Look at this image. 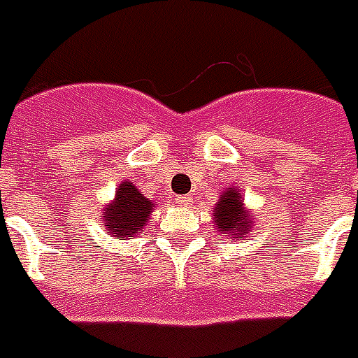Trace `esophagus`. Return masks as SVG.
Wrapping results in <instances>:
<instances>
[{"label": "esophagus", "mask_w": 358, "mask_h": 358, "mask_svg": "<svg viewBox=\"0 0 358 358\" xmlns=\"http://www.w3.org/2000/svg\"><path fill=\"white\" fill-rule=\"evenodd\" d=\"M175 202H177V206H181V208H189V206H191V202H192V200L189 199V196H177V199H175Z\"/></svg>", "instance_id": "1"}]
</instances>
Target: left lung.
I'll return each mask as SVG.
<instances>
[{
    "label": "left lung",
    "instance_id": "left-lung-1",
    "mask_svg": "<svg viewBox=\"0 0 358 358\" xmlns=\"http://www.w3.org/2000/svg\"><path fill=\"white\" fill-rule=\"evenodd\" d=\"M214 227L222 235H227L231 241L245 239L255 227V217L245 206V200L237 187H227L215 202L214 210Z\"/></svg>",
    "mask_w": 358,
    "mask_h": 358
}]
</instances>
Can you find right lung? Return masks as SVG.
<instances>
[{
  "label": "right lung",
  "instance_id": "obj_1",
  "mask_svg": "<svg viewBox=\"0 0 358 358\" xmlns=\"http://www.w3.org/2000/svg\"><path fill=\"white\" fill-rule=\"evenodd\" d=\"M154 202L146 199L129 179L121 181L115 196L106 202L100 210V225L111 237L129 241L144 231V225L150 220Z\"/></svg>",
  "mask_w": 358,
  "mask_h": 358
}]
</instances>
